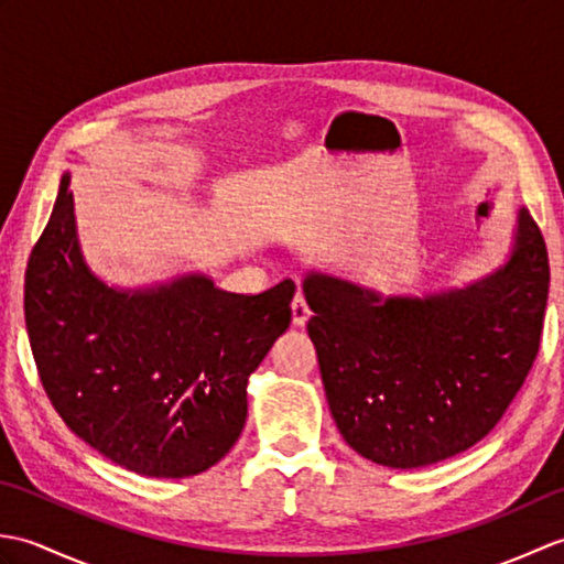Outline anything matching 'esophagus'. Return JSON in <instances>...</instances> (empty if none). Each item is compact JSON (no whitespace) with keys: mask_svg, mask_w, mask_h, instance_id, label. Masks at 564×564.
<instances>
[{"mask_svg":"<svg viewBox=\"0 0 564 564\" xmlns=\"http://www.w3.org/2000/svg\"><path fill=\"white\" fill-rule=\"evenodd\" d=\"M291 313H293V325H295V327H305V322L310 319V315H313V310H310V305H307L303 293H297V295L293 297Z\"/></svg>","mask_w":564,"mask_h":564,"instance_id":"esophagus-1","label":"esophagus"}]
</instances>
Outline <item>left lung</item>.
Wrapping results in <instances>:
<instances>
[{"instance_id": "1", "label": "left lung", "mask_w": 564, "mask_h": 564, "mask_svg": "<svg viewBox=\"0 0 564 564\" xmlns=\"http://www.w3.org/2000/svg\"><path fill=\"white\" fill-rule=\"evenodd\" d=\"M547 285V249L525 208L507 261L463 289L382 295L307 271V334L344 441L398 470L475 446L535 361Z\"/></svg>"}]
</instances>
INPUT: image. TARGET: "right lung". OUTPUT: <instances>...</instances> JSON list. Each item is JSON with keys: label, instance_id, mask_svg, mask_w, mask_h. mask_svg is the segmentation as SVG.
I'll use <instances>...</instances> for the list:
<instances>
[{"label": "right lung", "instance_id": "right-lung-1", "mask_svg": "<svg viewBox=\"0 0 564 564\" xmlns=\"http://www.w3.org/2000/svg\"><path fill=\"white\" fill-rule=\"evenodd\" d=\"M69 172L33 247L23 313L55 412L104 458L148 477H191L235 446L247 382L291 325L295 283L227 293L206 273L113 285L79 245Z\"/></svg>", "mask_w": 564, "mask_h": 564}]
</instances>
